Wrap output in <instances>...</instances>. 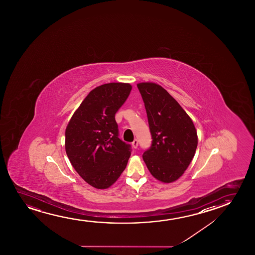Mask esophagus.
<instances>
[{
    "instance_id": "obj_1",
    "label": "esophagus",
    "mask_w": 255,
    "mask_h": 255,
    "mask_svg": "<svg viewBox=\"0 0 255 255\" xmlns=\"http://www.w3.org/2000/svg\"><path fill=\"white\" fill-rule=\"evenodd\" d=\"M131 144H132L133 148L136 149L137 146H138V141H137L136 139H134L133 140V142L131 143Z\"/></svg>"
}]
</instances>
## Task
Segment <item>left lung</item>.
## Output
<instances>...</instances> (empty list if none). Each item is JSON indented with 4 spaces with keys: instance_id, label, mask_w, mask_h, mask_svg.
Returning <instances> with one entry per match:
<instances>
[{
    "instance_id": "left-lung-1",
    "label": "left lung",
    "mask_w": 255,
    "mask_h": 255,
    "mask_svg": "<svg viewBox=\"0 0 255 255\" xmlns=\"http://www.w3.org/2000/svg\"><path fill=\"white\" fill-rule=\"evenodd\" d=\"M146 110L151 145L143 159L154 178L171 183L180 178L195 154V126L178 102L158 84H137Z\"/></svg>"
}]
</instances>
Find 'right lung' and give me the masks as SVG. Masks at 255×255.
Here are the masks:
<instances>
[{
    "instance_id": "add662e5",
    "label": "right lung",
    "mask_w": 255,
    "mask_h": 255,
    "mask_svg": "<svg viewBox=\"0 0 255 255\" xmlns=\"http://www.w3.org/2000/svg\"><path fill=\"white\" fill-rule=\"evenodd\" d=\"M130 91V84L121 83L95 88L67 126V156L77 173L95 188L113 185L129 160L131 146L119 138L115 114Z\"/></svg>"
}]
</instances>
